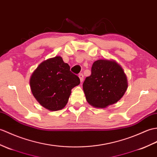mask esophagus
Listing matches in <instances>:
<instances>
[{
  "label": "esophagus",
  "mask_w": 157,
  "mask_h": 157,
  "mask_svg": "<svg viewBox=\"0 0 157 157\" xmlns=\"http://www.w3.org/2000/svg\"><path fill=\"white\" fill-rule=\"evenodd\" d=\"M78 76L80 79V81H81V82H82L83 81V75L82 74H79Z\"/></svg>",
  "instance_id": "1"
}]
</instances>
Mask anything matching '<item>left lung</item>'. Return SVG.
Masks as SVG:
<instances>
[{"instance_id":"1","label":"left lung","mask_w":157,"mask_h":157,"mask_svg":"<svg viewBox=\"0 0 157 157\" xmlns=\"http://www.w3.org/2000/svg\"><path fill=\"white\" fill-rule=\"evenodd\" d=\"M128 87L126 75L115 61L99 59L94 62L92 74L83 83L87 102L95 108H105L119 101Z\"/></svg>"}]
</instances>
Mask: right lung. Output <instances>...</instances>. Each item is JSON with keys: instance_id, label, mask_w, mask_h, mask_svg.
I'll list each match as a JSON object with an SVG mask.
<instances>
[{"instance_id": "obj_1", "label": "right lung", "mask_w": 157, "mask_h": 157, "mask_svg": "<svg viewBox=\"0 0 157 157\" xmlns=\"http://www.w3.org/2000/svg\"><path fill=\"white\" fill-rule=\"evenodd\" d=\"M33 95L42 106L50 111L63 109L71 89L80 83L78 75L60 56L49 58L39 65L30 78Z\"/></svg>"}]
</instances>
